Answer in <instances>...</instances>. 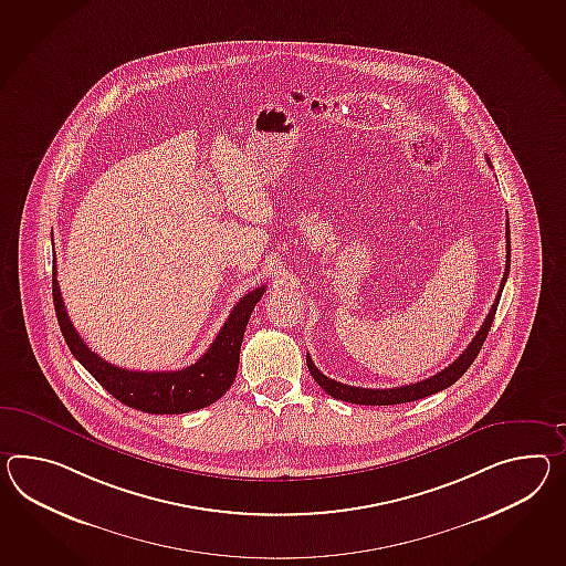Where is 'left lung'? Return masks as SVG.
Listing matches in <instances>:
<instances>
[{
    "label": "left lung",
    "instance_id": "left-lung-1",
    "mask_svg": "<svg viewBox=\"0 0 566 566\" xmlns=\"http://www.w3.org/2000/svg\"><path fill=\"white\" fill-rule=\"evenodd\" d=\"M486 161H489V159H486ZM489 166H491V161H489ZM505 237H507V262H505V274H503V280H501V289H499V294H496L495 303L491 306V311H489V315L484 318L481 329L474 335V339L470 342L469 347H467L448 368H443L441 373L433 374V376H429V378L421 380V382H415V385L397 386V388H359V386L344 385V382H337V380L327 378V376L321 373L317 366L313 364L311 356H306L308 373L317 380V385L321 386L327 395H332L333 399L345 400V402H356V405H399V402H411V400L426 399L429 395H436V392H440L443 388L454 385L455 380L469 370L470 364L479 356L484 339H486V335H489V329H491V325H493L496 304H499V298H501L505 280L510 276V222H507Z\"/></svg>",
    "mask_w": 566,
    "mask_h": 566
}]
</instances>
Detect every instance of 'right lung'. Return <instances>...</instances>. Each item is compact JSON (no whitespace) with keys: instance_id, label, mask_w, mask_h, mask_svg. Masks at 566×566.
Listing matches in <instances>:
<instances>
[{"instance_id":"1","label":"right lung","mask_w":566,"mask_h":566,"mask_svg":"<svg viewBox=\"0 0 566 566\" xmlns=\"http://www.w3.org/2000/svg\"><path fill=\"white\" fill-rule=\"evenodd\" d=\"M263 292L265 286H258L234 304L207 354L196 359L192 366L174 373H135L108 364L85 345L80 333L71 325L65 303L61 298L56 272H53L56 321L70 345L71 354L114 399L125 402L126 407L151 415L190 413L221 399L233 385L245 327Z\"/></svg>"}]
</instances>
